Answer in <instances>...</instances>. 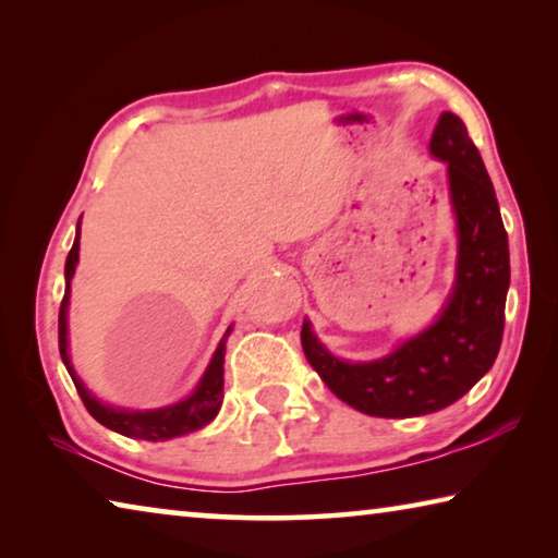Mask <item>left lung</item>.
Wrapping results in <instances>:
<instances>
[{
	"instance_id": "1",
	"label": "left lung",
	"mask_w": 558,
	"mask_h": 558,
	"mask_svg": "<svg viewBox=\"0 0 558 558\" xmlns=\"http://www.w3.org/2000/svg\"><path fill=\"white\" fill-rule=\"evenodd\" d=\"M430 153L448 162L458 216V280L440 319L393 354L339 362L302 325V352L337 399L379 418H411L462 399L495 364L509 288L507 231L480 149L456 112H442Z\"/></svg>"
}]
</instances>
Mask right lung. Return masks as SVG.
<instances>
[{"label":"right lung","instance_id":"right-lung-1","mask_svg":"<svg viewBox=\"0 0 558 558\" xmlns=\"http://www.w3.org/2000/svg\"><path fill=\"white\" fill-rule=\"evenodd\" d=\"M75 263H78V235H75L73 248L69 253V258H65V295L61 300V310H59V349H61L65 369H69L75 389H78L81 401L93 418L102 423L106 428L120 433V436L140 438V440L177 438V436H184V433L199 430L206 426V423H211L223 401V354H226L223 342L219 344V349H216L209 369H206L204 379L199 381V386H196V391L182 403L167 405V409H159V411H118V409H110V405H102L86 391V386L81 384V379L75 376L73 366L69 362V339H65V307H69L71 278L75 272ZM229 332H226V337H229Z\"/></svg>","mask_w":558,"mask_h":558}]
</instances>
